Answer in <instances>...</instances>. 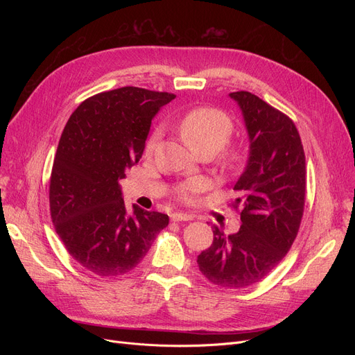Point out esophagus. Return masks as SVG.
Segmentation results:
<instances>
[{"instance_id":"34e87169","label":"esophagus","mask_w":355,"mask_h":355,"mask_svg":"<svg viewBox=\"0 0 355 355\" xmlns=\"http://www.w3.org/2000/svg\"><path fill=\"white\" fill-rule=\"evenodd\" d=\"M171 220L173 221H190V220H193V216L185 214V213H174V214H171Z\"/></svg>"}]
</instances>
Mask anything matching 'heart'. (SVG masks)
I'll return each instance as SVG.
<instances>
[{"instance_id": "heart-1", "label": "heart", "mask_w": 355, "mask_h": 355, "mask_svg": "<svg viewBox=\"0 0 355 355\" xmlns=\"http://www.w3.org/2000/svg\"><path fill=\"white\" fill-rule=\"evenodd\" d=\"M177 129L194 151L210 153L211 155L218 150V162L227 171H237L243 165L246 159V151L243 145L229 144L227 141L233 135L234 122L233 119L217 107L201 106L187 112L178 122ZM161 132L155 130L145 142V154L151 155L159 142ZM206 189V182L202 180H190L180 185L177 196L185 201L191 202L196 198V194Z\"/></svg>"}]
</instances>
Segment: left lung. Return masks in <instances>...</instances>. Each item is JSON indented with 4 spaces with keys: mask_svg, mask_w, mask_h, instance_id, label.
Listing matches in <instances>:
<instances>
[{
    "mask_svg": "<svg viewBox=\"0 0 355 355\" xmlns=\"http://www.w3.org/2000/svg\"><path fill=\"white\" fill-rule=\"evenodd\" d=\"M230 96L243 112L250 157L233 190L241 226L226 236L213 226L200 272L220 288L243 289L266 277L289 252L304 216L305 153L300 132L284 112L246 90Z\"/></svg>",
    "mask_w": 355,
    "mask_h": 355,
    "instance_id": "obj_1",
    "label": "left lung"
}]
</instances>
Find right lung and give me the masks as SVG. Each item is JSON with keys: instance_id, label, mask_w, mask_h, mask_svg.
<instances>
[{"instance_id": "right-lung-1", "label": "right lung", "mask_w": 355, "mask_h": 355, "mask_svg": "<svg viewBox=\"0 0 355 355\" xmlns=\"http://www.w3.org/2000/svg\"><path fill=\"white\" fill-rule=\"evenodd\" d=\"M174 93L125 86L93 95L69 118L53 161L49 200L55 233L69 254L102 277L138 266L166 214L134 206L118 181L144 154L151 121Z\"/></svg>"}]
</instances>
